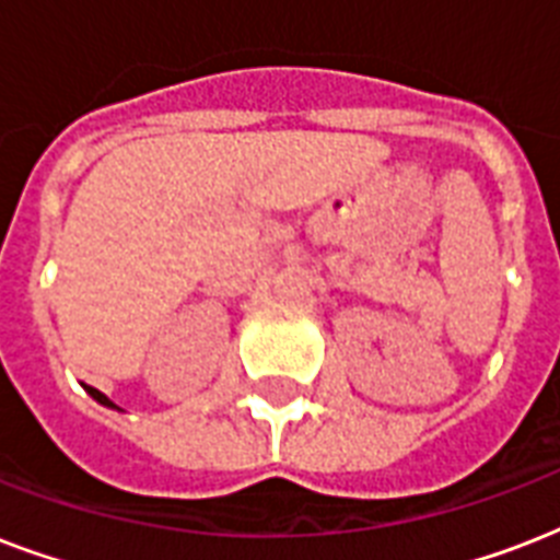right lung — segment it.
I'll list each match as a JSON object with an SVG mask.
<instances>
[{"instance_id": "add662e5", "label": "right lung", "mask_w": 560, "mask_h": 560, "mask_svg": "<svg viewBox=\"0 0 560 560\" xmlns=\"http://www.w3.org/2000/svg\"><path fill=\"white\" fill-rule=\"evenodd\" d=\"M83 389L90 392L92 398L98 400V404H104V407H109V409H118V407H116V404H113V400H109V398H107V395H104V392H98V389H92V386H83Z\"/></svg>"}]
</instances>
